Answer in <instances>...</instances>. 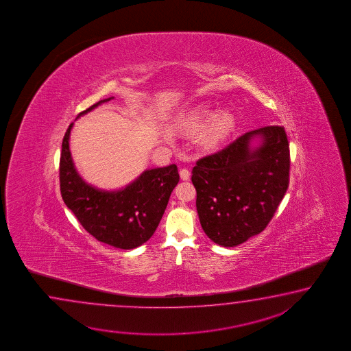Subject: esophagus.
<instances>
[{
    "instance_id": "34e87169",
    "label": "esophagus",
    "mask_w": 351,
    "mask_h": 351,
    "mask_svg": "<svg viewBox=\"0 0 351 351\" xmlns=\"http://www.w3.org/2000/svg\"><path fill=\"white\" fill-rule=\"evenodd\" d=\"M179 174H180V178L183 179V180H189V178H191V172L186 168L180 169Z\"/></svg>"
}]
</instances>
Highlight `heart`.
<instances>
[{"mask_svg":"<svg viewBox=\"0 0 351 351\" xmlns=\"http://www.w3.org/2000/svg\"><path fill=\"white\" fill-rule=\"evenodd\" d=\"M209 114L210 109L208 105H198L180 119L179 127L186 132H195L203 127ZM234 127L236 119L232 112L227 110L216 112L202 129L198 143L203 149H217L228 139Z\"/></svg>","mask_w":351,"mask_h":351,"instance_id":"1","label":"heart"}]
</instances>
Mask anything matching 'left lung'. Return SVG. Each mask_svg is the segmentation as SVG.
Instances as JSON below:
<instances>
[{
    "label": "left lung",
    "mask_w": 351,
    "mask_h": 351,
    "mask_svg": "<svg viewBox=\"0 0 351 351\" xmlns=\"http://www.w3.org/2000/svg\"><path fill=\"white\" fill-rule=\"evenodd\" d=\"M290 148L284 127L248 132L192 171L204 233L223 247L261 233L289 186Z\"/></svg>",
    "instance_id": "1"
}]
</instances>
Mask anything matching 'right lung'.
Returning <instances> with one entry per match:
<instances>
[{"label":"right lung","instance_id":"obj_1","mask_svg":"<svg viewBox=\"0 0 351 351\" xmlns=\"http://www.w3.org/2000/svg\"><path fill=\"white\" fill-rule=\"evenodd\" d=\"M112 99L100 100L76 119ZM73 125L74 123L67 128L60 158V191L64 203L97 241L120 250L142 246L157 230L173 189L178 184L177 165L145 169L120 189H100L85 182L76 171L69 143Z\"/></svg>","mask_w":351,"mask_h":351}]
</instances>
